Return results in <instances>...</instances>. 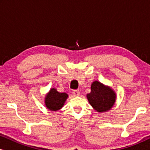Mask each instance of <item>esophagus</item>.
I'll list each match as a JSON object with an SVG mask.
<instances>
[{"label": "esophagus", "mask_w": 150, "mask_h": 150, "mask_svg": "<svg viewBox=\"0 0 150 150\" xmlns=\"http://www.w3.org/2000/svg\"><path fill=\"white\" fill-rule=\"evenodd\" d=\"M72 94L74 96H79L80 95V91H77V90H74L72 91Z\"/></svg>", "instance_id": "1"}]
</instances>
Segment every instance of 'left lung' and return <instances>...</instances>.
Returning a JSON list of instances; mask_svg holds the SVG:
<instances>
[{
  "instance_id": "1",
  "label": "left lung",
  "mask_w": 150,
  "mask_h": 150,
  "mask_svg": "<svg viewBox=\"0 0 150 150\" xmlns=\"http://www.w3.org/2000/svg\"><path fill=\"white\" fill-rule=\"evenodd\" d=\"M88 101L98 112L108 111L116 101V93L109 86L95 81L91 83V92L87 95Z\"/></svg>"
}]
</instances>
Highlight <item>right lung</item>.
Here are the masks:
<instances>
[{
	"instance_id": "obj_1",
	"label": "right lung",
	"mask_w": 150,
	"mask_h": 150,
	"mask_svg": "<svg viewBox=\"0 0 150 150\" xmlns=\"http://www.w3.org/2000/svg\"><path fill=\"white\" fill-rule=\"evenodd\" d=\"M68 95L66 93H59L55 88H52L46 93L44 99V104L48 110L57 111L64 106Z\"/></svg>"
}]
</instances>
